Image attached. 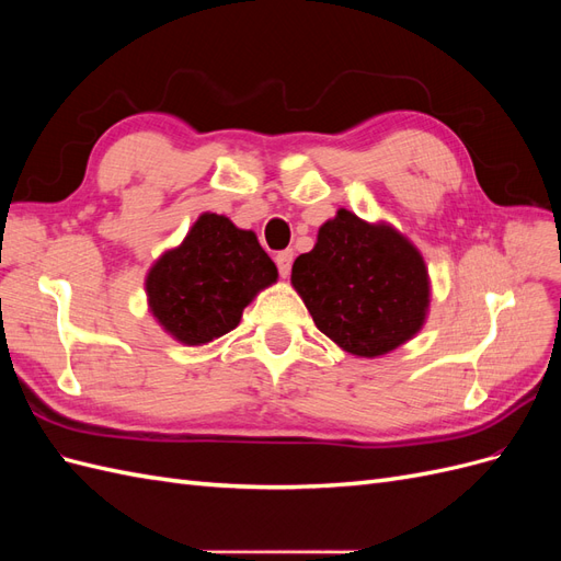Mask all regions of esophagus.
Masks as SVG:
<instances>
[{
	"label": "esophagus",
	"instance_id": "1",
	"mask_svg": "<svg viewBox=\"0 0 561 561\" xmlns=\"http://www.w3.org/2000/svg\"><path fill=\"white\" fill-rule=\"evenodd\" d=\"M276 266H278V274L283 278L290 276V268H293V250H283L276 254Z\"/></svg>",
	"mask_w": 561,
	"mask_h": 561
}]
</instances>
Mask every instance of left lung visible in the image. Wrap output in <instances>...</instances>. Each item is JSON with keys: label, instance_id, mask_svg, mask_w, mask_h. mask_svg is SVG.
<instances>
[{"label": "left lung", "instance_id": "left-lung-1", "mask_svg": "<svg viewBox=\"0 0 561 561\" xmlns=\"http://www.w3.org/2000/svg\"><path fill=\"white\" fill-rule=\"evenodd\" d=\"M290 280L316 328L358 358H379L410 342L431 307L419 248L396 227L365 222L346 208L318 229Z\"/></svg>", "mask_w": 561, "mask_h": 561}]
</instances>
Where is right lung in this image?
<instances>
[{
  "label": "right lung",
  "instance_id": "right-lung-1",
  "mask_svg": "<svg viewBox=\"0 0 561 561\" xmlns=\"http://www.w3.org/2000/svg\"><path fill=\"white\" fill-rule=\"evenodd\" d=\"M276 280L278 268L254 231L203 213L184 241L151 264L145 290L151 316L175 342L203 346L239 325L248 304Z\"/></svg>",
  "mask_w": 561,
  "mask_h": 561
}]
</instances>
